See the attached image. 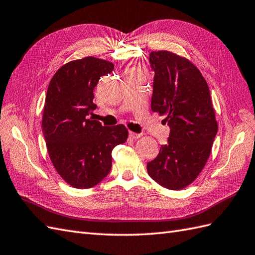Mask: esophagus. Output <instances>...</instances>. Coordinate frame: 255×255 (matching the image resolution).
Here are the masks:
<instances>
[{
    "instance_id": "1",
    "label": "esophagus",
    "mask_w": 255,
    "mask_h": 255,
    "mask_svg": "<svg viewBox=\"0 0 255 255\" xmlns=\"http://www.w3.org/2000/svg\"><path fill=\"white\" fill-rule=\"evenodd\" d=\"M129 136L131 139H139L140 136H142L141 133H135V132H132V131H129Z\"/></svg>"
}]
</instances>
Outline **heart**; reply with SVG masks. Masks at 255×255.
<instances>
[{
    "label": "heart",
    "instance_id": "heart-1",
    "mask_svg": "<svg viewBox=\"0 0 255 255\" xmlns=\"http://www.w3.org/2000/svg\"><path fill=\"white\" fill-rule=\"evenodd\" d=\"M131 71H132V70H131ZM128 72H129V71H128Z\"/></svg>",
    "mask_w": 255,
    "mask_h": 255
}]
</instances>
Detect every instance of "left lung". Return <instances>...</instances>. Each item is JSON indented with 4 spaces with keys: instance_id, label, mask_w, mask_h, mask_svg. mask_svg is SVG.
Here are the masks:
<instances>
[{
    "instance_id": "obj_1",
    "label": "left lung",
    "mask_w": 255,
    "mask_h": 255,
    "mask_svg": "<svg viewBox=\"0 0 255 255\" xmlns=\"http://www.w3.org/2000/svg\"><path fill=\"white\" fill-rule=\"evenodd\" d=\"M148 60L155 74L151 108L166 115L170 133L156 158L147 162V173L168 190H182L204 169L218 132L210 90L186 58L158 50Z\"/></svg>"
}]
</instances>
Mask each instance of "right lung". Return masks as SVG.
<instances>
[{"label": "right lung", "instance_id": "right-lung-1", "mask_svg": "<svg viewBox=\"0 0 255 255\" xmlns=\"http://www.w3.org/2000/svg\"><path fill=\"white\" fill-rule=\"evenodd\" d=\"M114 64L95 57L65 63L48 85L42 130L57 172L75 188H90L112 168L113 148L125 143L124 125L102 126L89 115L97 106L94 89Z\"/></svg>", "mask_w": 255, "mask_h": 255}]
</instances>
